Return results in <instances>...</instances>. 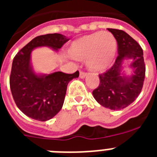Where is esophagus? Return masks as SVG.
Returning <instances> with one entry per match:
<instances>
[{
	"instance_id": "esophagus-1",
	"label": "esophagus",
	"mask_w": 157,
	"mask_h": 157,
	"mask_svg": "<svg viewBox=\"0 0 157 157\" xmlns=\"http://www.w3.org/2000/svg\"><path fill=\"white\" fill-rule=\"evenodd\" d=\"M86 75H87V74H86V73L85 71H80L79 77L81 78H85Z\"/></svg>"
}]
</instances>
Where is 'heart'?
<instances>
[{
  "label": "heart",
  "mask_w": 157,
  "mask_h": 157,
  "mask_svg": "<svg viewBox=\"0 0 157 157\" xmlns=\"http://www.w3.org/2000/svg\"><path fill=\"white\" fill-rule=\"evenodd\" d=\"M117 41L109 32H97L72 43L70 56L78 60L86 59L87 67L94 71L109 68L117 52Z\"/></svg>",
  "instance_id": "obj_1"
}]
</instances>
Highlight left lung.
Listing matches in <instances>:
<instances>
[{
  "label": "left lung",
  "mask_w": 157,
  "mask_h": 157,
  "mask_svg": "<svg viewBox=\"0 0 157 157\" xmlns=\"http://www.w3.org/2000/svg\"><path fill=\"white\" fill-rule=\"evenodd\" d=\"M116 38L118 56L114 64L105 73L99 75L100 84L93 91L95 100L111 110L125 109L138 98L143 87L145 75L143 50L140 45L125 31L108 29ZM131 59L133 74L127 76L121 73L122 61Z\"/></svg>",
  "instance_id": "1"
}]
</instances>
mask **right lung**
I'll use <instances>...</instances> for the list:
<instances>
[{
    "mask_svg": "<svg viewBox=\"0 0 157 157\" xmlns=\"http://www.w3.org/2000/svg\"><path fill=\"white\" fill-rule=\"evenodd\" d=\"M68 40L60 34L37 36L14 57L9 79L12 97L18 108L31 119L47 121L56 116L63 105L67 84L79 75L78 71L73 74L36 75L30 64L31 51L41 46L56 51Z\"/></svg>",
    "mask_w": 157,
    "mask_h": 157,
    "instance_id": "obj_1",
    "label": "right lung"
}]
</instances>
